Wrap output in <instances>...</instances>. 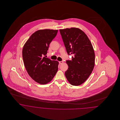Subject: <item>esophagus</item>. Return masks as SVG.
<instances>
[{"instance_id":"esophagus-1","label":"esophagus","mask_w":120,"mask_h":120,"mask_svg":"<svg viewBox=\"0 0 120 120\" xmlns=\"http://www.w3.org/2000/svg\"><path fill=\"white\" fill-rule=\"evenodd\" d=\"M59 63L60 64H61L63 63V61H60V62H59Z\"/></svg>"}]
</instances>
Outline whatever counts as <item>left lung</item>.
I'll return each mask as SVG.
<instances>
[{"instance_id":"1","label":"left lung","mask_w":120,"mask_h":120,"mask_svg":"<svg viewBox=\"0 0 120 120\" xmlns=\"http://www.w3.org/2000/svg\"><path fill=\"white\" fill-rule=\"evenodd\" d=\"M60 33L68 55V69L66 78L73 86H79L87 80L94 66V50L90 40L84 32L77 28L60 29Z\"/></svg>"}]
</instances>
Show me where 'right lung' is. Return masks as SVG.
I'll use <instances>...</instances> for the list:
<instances>
[{"instance_id": "1", "label": "right lung", "mask_w": 120, "mask_h": 120, "mask_svg": "<svg viewBox=\"0 0 120 120\" xmlns=\"http://www.w3.org/2000/svg\"><path fill=\"white\" fill-rule=\"evenodd\" d=\"M58 30L41 29L33 33L22 49V58L26 70L37 83L45 84L51 81L58 70L59 63L44 56Z\"/></svg>"}]
</instances>
